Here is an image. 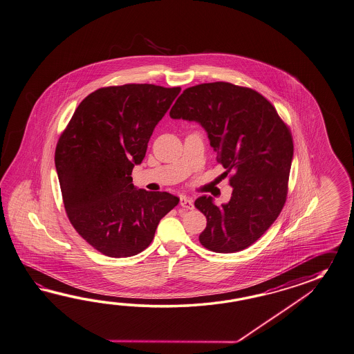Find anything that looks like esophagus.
<instances>
[{
	"mask_svg": "<svg viewBox=\"0 0 354 354\" xmlns=\"http://www.w3.org/2000/svg\"><path fill=\"white\" fill-rule=\"evenodd\" d=\"M180 205L182 207H186V209H194V203H192V198H189V196L183 195L180 198Z\"/></svg>",
	"mask_w": 354,
	"mask_h": 354,
	"instance_id": "34e87169",
	"label": "esophagus"
}]
</instances>
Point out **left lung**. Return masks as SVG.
<instances>
[{
  "label": "left lung",
  "mask_w": 354,
  "mask_h": 354,
  "mask_svg": "<svg viewBox=\"0 0 354 354\" xmlns=\"http://www.w3.org/2000/svg\"><path fill=\"white\" fill-rule=\"evenodd\" d=\"M174 120L196 121L207 132L216 162L233 187L227 204L201 196L195 206L206 216L198 236L219 254L255 243L286 204L293 159V139L277 109L260 93L230 82L200 84L185 89L173 104Z\"/></svg>",
  "instance_id": "obj_1"
}]
</instances>
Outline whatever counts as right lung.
<instances>
[{"label": "right lung", "mask_w": 354, "mask_h": 354, "mask_svg": "<svg viewBox=\"0 0 354 354\" xmlns=\"http://www.w3.org/2000/svg\"><path fill=\"white\" fill-rule=\"evenodd\" d=\"M180 91L153 84L100 88L79 104L58 139L55 165L68 221L103 255L140 254L180 201L136 189L131 177Z\"/></svg>", "instance_id": "1"}]
</instances>
